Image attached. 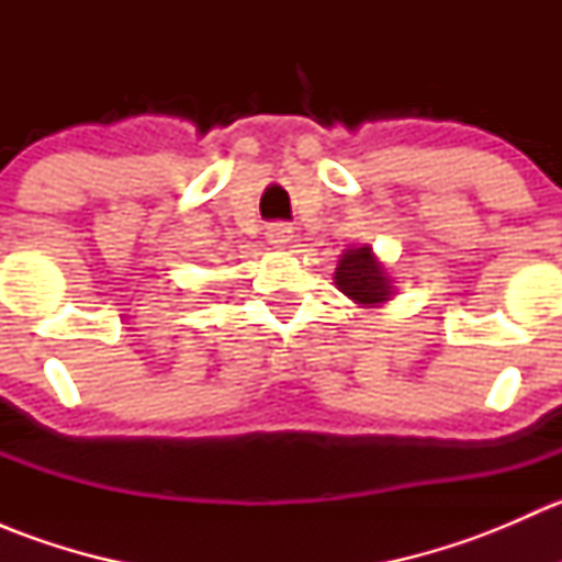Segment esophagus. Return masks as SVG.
<instances>
[{
  "label": "esophagus",
  "mask_w": 562,
  "mask_h": 562,
  "mask_svg": "<svg viewBox=\"0 0 562 562\" xmlns=\"http://www.w3.org/2000/svg\"><path fill=\"white\" fill-rule=\"evenodd\" d=\"M291 239H293V228H291V225L274 223V225H269V228H266V241H269L271 247L282 249V247L291 245Z\"/></svg>",
  "instance_id": "obj_1"
}]
</instances>
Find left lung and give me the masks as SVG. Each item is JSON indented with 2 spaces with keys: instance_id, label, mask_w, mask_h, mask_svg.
<instances>
[{
  "instance_id": "1",
  "label": "left lung",
  "mask_w": 562,
  "mask_h": 562,
  "mask_svg": "<svg viewBox=\"0 0 562 562\" xmlns=\"http://www.w3.org/2000/svg\"><path fill=\"white\" fill-rule=\"evenodd\" d=\"M334 285L359 307H383L396 291L386 266L370 245H353L339 255Z\"/></svg>"
}]
</instances>
